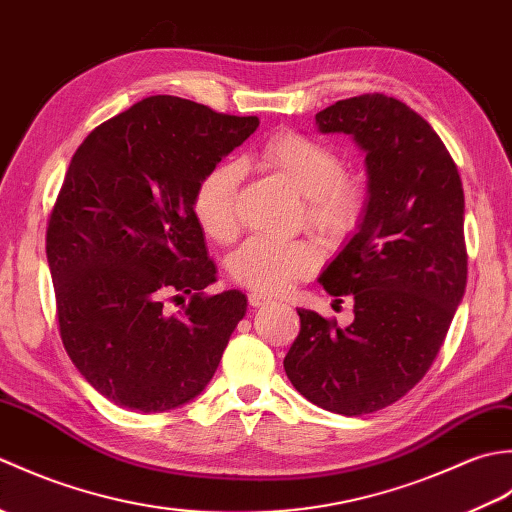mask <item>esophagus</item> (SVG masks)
Segmentation results:
<instances>
[{
  "label": "esophagus",
  "instance_id": "1",
  "mask_svg": "<svg viewBox=\"0 0 512 512\" xmlns=\"http://www.w3.org/2000/svg\"><path fill=\"white\" fill-rule=\"evenodd\" d=\"M248 303L253 308H264L270 303V299L266 295H262V292H248Z\"/></svg>",
  "mask_w": 512,
  "mask_h": 512
}]
</instances>
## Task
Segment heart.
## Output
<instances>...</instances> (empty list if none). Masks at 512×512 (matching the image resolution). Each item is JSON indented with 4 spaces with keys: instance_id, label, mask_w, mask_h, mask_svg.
Segmentation results:
<instances>
[{
    "instance_id": "b5f03b06",
    "label": "heart",
    "mask_w": 512,
    "mask_h": 512,
    "mask_svg": "<svg viewBox=\"0 0 512 512\" xmlns=\"http://www.w3.org/2000/svg\"><path fill=\"white\" fill-rule=\"evenodd\" d=\"M262 167L286 178L303 195L306 226L328 242L350 235L367 206L365 182L345 173L339 154L299 132L270 136L257 154ZM242 167L235 160L213 165L195 184L193 215L202 231L220 244L231 242L239 231L237 198ZM319 250L308 239L250 237L228 259L235 284L262 295H281L319 268Z\"/></svg>"
}]
</instances>
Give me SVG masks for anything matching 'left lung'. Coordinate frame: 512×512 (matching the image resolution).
Returning <instances> with one entry per match:
<instances>
[{
    "label": "left lung",
    "mask_w": 512,
    "mask_h": 512,
    "mask_svg": "<svg viewBox=\"0 0 512 512\" xmlns=\"http://www.w3.org/2000/svg\"><path fill=\"white\" fill-rule=\"evenodd\" d=\"M317 125L354 136L365 151V217L321 275L328 295L354 299V321L339 328L297 310L301 328L284 369L317 407L365 416L409 394L449 332L469 273L464 191L440 136L394 96L336 101Z\"/></svg>",
    "instance_id": "8db88e82"
}]
</instances>
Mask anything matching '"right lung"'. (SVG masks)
I'll return each mask as SVG.
<instances>
[{
  "mask_svg": "<svg viewBox=\"0 0 512 512\" xmlns=\"http://www.w3.org/2000/svg\"><path fill=\"white\" fill-rule=\"evenodd\" d=\"M257 125V116L158 94L92 129L72 156L46 231L59 334L114 405L180 407L220 365L246 297L204 292L215 264L193 191ZM167 300L183 308L171 315Z\"/></svg>",
  "mask_w": 512,
  "mask_h": 512,
  "instance_id": "right-lung-1",
  "label": "right lung"
}]
</instances>
